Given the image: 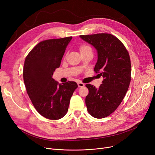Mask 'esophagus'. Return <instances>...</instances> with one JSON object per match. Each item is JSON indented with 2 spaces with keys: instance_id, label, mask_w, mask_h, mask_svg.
Wrapping results in <instances>:
<instances>
[{
  "instance_id": "esophagus-1",
  "label": "esophagus",
  "mask_w": 155,
  "mask_h": 155,
  "mask_svg": "<svg viewBox=\"0 0 155 155\" xmlns=\"http://www.w3.org/2000/svg\"><path fill=\"white\" fill-rule=\"evenodd\" d=\"M78 86L79 87H84V86H85V84H83V83H82V82H78Z\"/></svg>"
}]
</instances>
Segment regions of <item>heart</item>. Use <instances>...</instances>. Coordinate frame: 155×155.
Segmentation results:
<instances>
[{"label":"heart","instance_id":"1","mask_svg":"<svg viewBox=\"0 0 155 155\" xmlns=\"http://www.w3.org/2000/svg\"><path fill=\"white\" fill-rule=\"evenodd\" d=\"M89 49H91L90 46H87V45H82L80 46V52L84 51H86L87 50H89Z\"/></svg>","mask_w":155,"mask_h":155}]
</instances>
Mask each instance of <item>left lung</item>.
<instances>
[{"label": "left lung", "mask_w": 155, "mask_h": 155, "mask_svg": "<svg viewBox=\"0 0 155 155\" xmlns=\"http://www.w3.org/2000/svg\"><path fill=\"white\" fill-rule=\"evenodd\" d=\"M80 38L93 46L97 53L94 71L104 78L97 88L87 84V110L94 117L104 118L114 111L128 90L131 82V61L126 48L110 34L81 35Z\"/></svg>", "instance_id": "obj_1"}]
</instances>
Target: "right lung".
Masks as SVG:
<instances>
[{"label": "right lung", "mask_w": 155, "mask_h": 155, "mask_svg": "<svg viewBox=\"0 0 155 155\" xmlns=\"http://www.w3.org/2000/svg\"><path fill=\"white\" fill-rule=\"evenodd\" d=\"M71 39L43 41L29 52L24 61L23 78L27 93L36 110L48 119L57 120L65 116L78 87L75 82L61 85L52 78Z\"/></svg>", "instance_id": "add662e5"}]
</instances>
